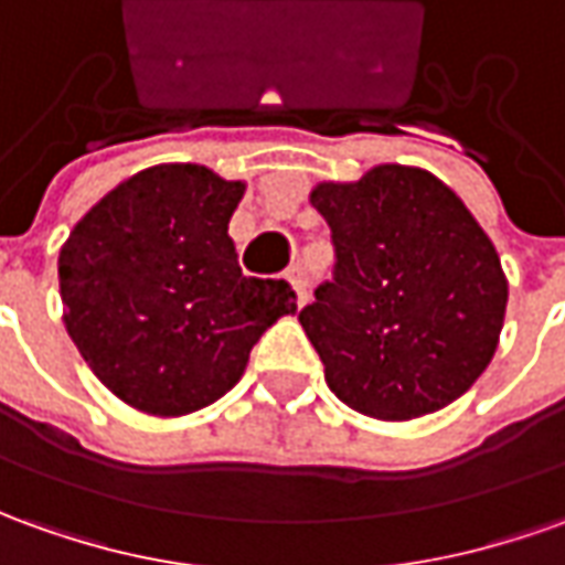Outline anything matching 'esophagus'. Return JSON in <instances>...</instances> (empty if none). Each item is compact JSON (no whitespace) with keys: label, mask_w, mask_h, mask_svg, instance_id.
I'll return each mask as SVG.
<instances>
[{"label":"esophagus","mask_w":565,"mask_h":565,"mask_svg":"<svg viewBox=\"0 0 565 565\" xmlns=\"http://www.w3.org/2000/svg\"><path fill=\"white\" fill-rule=\"evenodd\" d=\"M286 279L291 282V289H295V295H298V305H305L307 301V276L301 267H291L289 274H286Z\"/></svg>","instance_id":"34e87169"}]
</instances>
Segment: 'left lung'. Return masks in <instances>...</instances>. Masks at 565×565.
I'll list each match as a JSON object with an SVG mask.
<instances>
[{"instance_id": "left-lung-1", "label": "left lung", "mask_w": 565, "mask_h": 565, "mask_svg": "<svg viewBox=\"0 0 565 565\" xmlns=\"http://www.w3.org/2000/svg\"><path fill=\"white\" fill-rule=\"evenodd\" d=\"M334 270L298 320L350 408L408 422L470 391L498 348L508 279L468 205L430 171L375 166L320 184Z\"/></svg>"}]
</instances>
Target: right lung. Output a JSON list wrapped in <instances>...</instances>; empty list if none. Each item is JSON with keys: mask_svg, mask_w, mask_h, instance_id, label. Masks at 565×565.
Masks as SVG:
<instances>
[{"mask_svg": "<svg viewBox=\"0 0 565 565\" xmlns=\"http://www.w3.org/2000/svg\"><path fill=\"white\" fill-rule=\"evenodd\" d=\"M243 193L205 166H153L110 190L61 248L70 338L128 406L171 418L215 403L260 334L298 310L286 279L243 276L227 236Z\"/></svg>", "mask_w": 565, "mask_h": 565, "instance_id": "add662e5", "label": "right lung"}]
</instances>
